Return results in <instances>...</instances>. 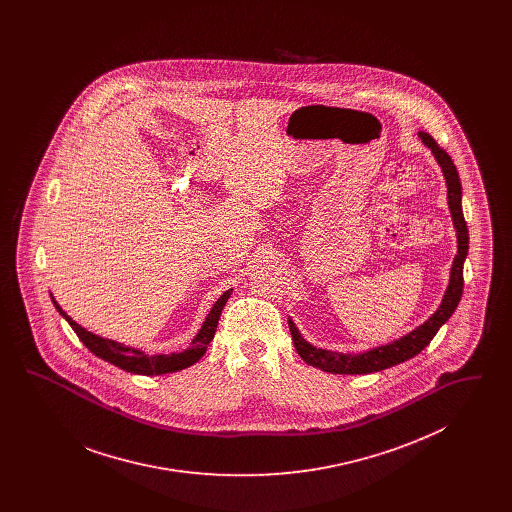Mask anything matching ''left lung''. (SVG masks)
<instances>
[{
  "label": "left lung",
  "mask_w": 512,
  "mask_h": 512,
  "mask_svg": "<svg viewBox=\"0 0 512 512\" xmlns=\"http://www.w3.org/2000/svg\"><path fill=\"white\" fill-rule=\"evenodd\" d=\"M420 138L426 146L432 149V153L436 155V159L441 165V171L445 174L449 209H451L453 222L457 228V242H459V251L455 255L453 268H451L449 288L443 295V301L432 317L428 318L422 326L413 330L411 334H407L405 338L393 341L390 345H382V347L370 349L365 353H359V355H345V353H334V351L313 347L311 343H307L301 338V334L297 332V328L290 320V332H292L295 351L307 365L320 368L324 372H334V374H370V372H378V370L405 363V361L413 359L414 355H418L432 341V338L438 334L439 328L455 313V309L463 297V267L466 253H468V228H466L463 203H461V199H463L461 178H459V172H457L453 159L449 157V153L443 147H439L430 134L420 132Z\"/></svg>",
  "instance_id": "8db88e82"
}]
</instances>
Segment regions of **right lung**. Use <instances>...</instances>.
Listing matches in <instances>:
<instances>
[{
    "mask_svg": "<svg viewBox=\"0 0 512 512\" xmlns=\"http://www.w3.org/2000/svg\"><path fill=\"white\" fill-rule=\"evenodd\" d=\"M230 290L222 293L217 303L213 305L211 313L205 318L199 334L195 336V340L192 341V347L190 349H184L182 353H172V355H153L149 357L144 351H138V349H130V347H124L121 343L111 340H103L96 334L84 330L82 326H78L74 322L73 318L69 317L59 305L57 301L53 299V305L55 309L63 315V318L71 324L76 336L80 338V341L96 355L99 359L111 363V365L119 366L126 372H132V374H144V376H151V374H167V372H176V370H182V368H188L190 365L197 363L203 353L207 351L209 343L215 338V332H217V326H219L220 313L230 297Z\"/></svg>",
    "mask_w": 512,
    "mask_h": 512,
    "instance_id": "add662e5",
    "label": "right lung"
}]
</instances>
